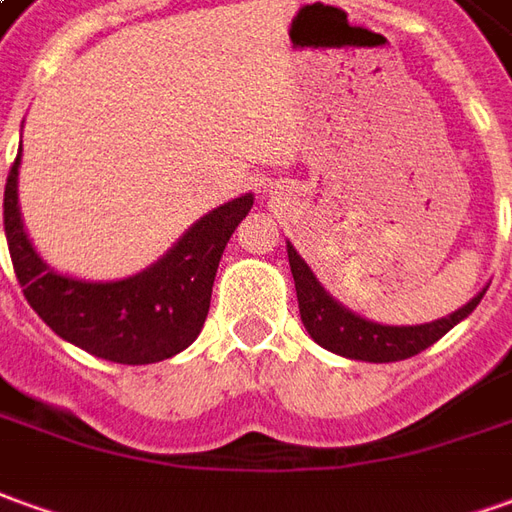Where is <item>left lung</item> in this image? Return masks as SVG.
<instances>
[{"instance_id": "left-lung-1", "label": "left lung", "mask_w": 512, "mask_h": 512, "mask_svg": "<svg viewBox=\"0 0 512 512\" xmlns=\"http://www.w3.org/2000/svg\"><path fill=\"white\" fill-rule=\"evenodd\" d=\"M287 256H290L292 278H295L301 320L306 331L312 334V340L340 357L362 359V362H398V359L421 354L432 343H438L446 331L454 329L463 317L471 315L485 295V292H479L477 298L465 303L463 309H457L449 317H440L435 323L382 326V323H370L365 317L348 312L345 306L329 298L292 245H287Z\"/></svg>"}]
</instances>
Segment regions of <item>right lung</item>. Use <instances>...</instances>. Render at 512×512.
<instances>
[{
  "label": "right lung",
  "mask_w": 512,
  "mask_h": 512,
  "mask_svg": "<svg viewBox=\"0 0 512 512\" xmlns=\"http://www.w3.org/2000/svg\"><path fill=\"white\" fill-rule=\"evenodd\" d=\"M21 150L5 186V234L21 292L58 337L119 365H150L181 354L206 323L220 256L253 195L236 197L197 220L150 270L125 281H77L52 273L24 234L19 217Z\"/></svg>",
  "instance_id": "right-lung-1"
}]
</instances>
